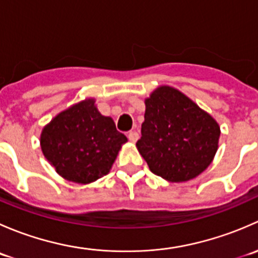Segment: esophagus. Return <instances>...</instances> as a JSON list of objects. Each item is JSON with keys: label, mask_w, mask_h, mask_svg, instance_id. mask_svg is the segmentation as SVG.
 <instances>
[{"label": "esophagus", "mask_w": 258, "mask_h": 258, "mask_svg": "<svg viewBox=\"0 0 258 258\" xmlns=\"http://www.w3.org/2000/svg\"><path fill=\"white\" fill-rule=\"evenodd\" d=\"M128 140L131 142H136L139 140V134L136 131H130L128 132Z\"/></svg>", "instance_id": "esophagus-1"}]
</instances>
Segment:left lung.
<instances>
[{
    "mask_svg": "<svg viewBox=\"0 0 258 258\" xmlns=\"http://www.w3.org/2000/svg\"><path fill=\"white\" fill-rule=\"evenodd\" d=\"M145 105L136 146L151 172L171 182L204 172L218 148L221 131L215 118L170 86L156 88Z\"/></svg>",
    "mask_w": 258,
    "mask_h": 258,
    "instance_id": "1",
    "label": "left lung"
}]
</instances>
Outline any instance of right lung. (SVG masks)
<instances>
[{
    "mask_svg": "<svg viewBox=\"0 0 258 258\" xmlns=\"http://www.w3.org/2000/svg\"><path fill=\"white\" fill-rule=\"evenodd\" d=\"M40 142L59 176L86 184L110 172L127 137L98 112L95 98H87L57 114L43 127Z\"/></svg>",
    "mask_w": 258,
    "mask_h": 258,
    "instance_id": "1",
    "label": "right lung"
}]
</instances>
